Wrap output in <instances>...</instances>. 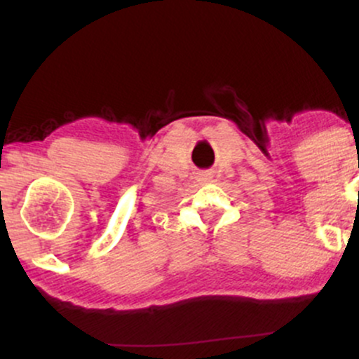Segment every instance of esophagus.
Here are the masks:
<instances>
[{
	"mask_svg": "<svg viewBox=\"0 0 359 359\" xmlns=\"http://www.w3.org/2000/svg\"><path fill=\"white\" fill-rule=\"evenodd\" d=\"M203 177H205V175H203Z\"/></svg>",
	"mask_w": 359,
	"mask_h": 359,
	"instance_id": "1",
	"label": "esophagus"
}]
</instances>
